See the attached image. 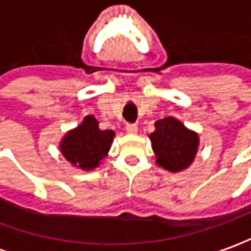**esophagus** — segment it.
I'll list each match as a JSON object with an SVG mask.
<instances>
[{
	"instance_id": "esophagus-1",
	"label": "esophagus",
	"mask_w": 251,
	"mask_h": 251,
	"mask_svg": "<svg viewBox=\"0 0 251 251\" xmlns=\"http://www.w3.org/2000/svg\"><path fill=\"white\" fill-rule=\"evenodd\" d=\"M126 129H127L128 134H137L138 127L137 124H127V126H126Z\"/></svg>"
}]
</instances>
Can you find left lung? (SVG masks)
Listing matches in <instances>:
<instances>
[{
  "instance_id": "8db88e82",
  "label": "left lung",
  "mask_w": 251,
  "mask_h": 251,
  "mask_svg": "<svg viewBox=\"0 0 251 251\" xmlns=\"http://www.w3.org/2000/svg\"><path fill=\"white\" fill-rule=\"evenodd\" d=\"M154 127L156 129L149 135V139L156 154V163L171 173L188 169L198 153V134L171 116L157 120Z\"/></svg>"
}]
</instances>
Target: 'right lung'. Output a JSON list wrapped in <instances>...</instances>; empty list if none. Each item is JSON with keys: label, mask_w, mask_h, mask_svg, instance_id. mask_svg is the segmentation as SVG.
Here are the masks:
<instances>
[{"label": "right lung", "mask_w": 251, "mask_h": 251, "mask_svg": "<svg viewBox=\"0 0 251 251\" xmlns=\"http://www.w3.org/2000/svg\"><path fill=\"white\" fill-rule=\"evenodd\" d=\"M112 129L99 128L98 120L94 116H85L80 126L70 129L60 141V152L78 169L90 171L98 167L107 156L113 142Z\"/></svg>", "instance_id": "1"}]
</instances>
